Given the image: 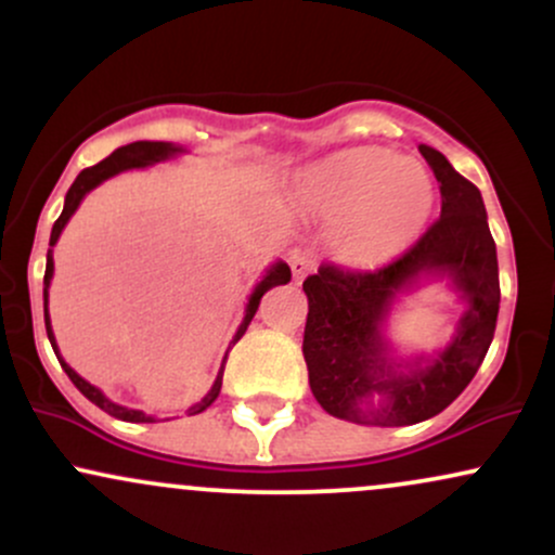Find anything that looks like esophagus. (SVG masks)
<instances>
[{
    "mask_svg": "<svg viewBox=\"0 0 555 555\" xmlns=\"http://www.w3.org/2000/svg\"><path fill=\"white\" fill-rule=\"evenodd\" d=\"M289 266H292V273H295V279H302L305 273H308L310 269H313V256H310V253L297 250L295 256H292Z\"/></svg>",
    "mask_w": 555,
    "mask_h": 555,
    "instance_id": "1",
    "label": "esophagus"
}]
</instances>
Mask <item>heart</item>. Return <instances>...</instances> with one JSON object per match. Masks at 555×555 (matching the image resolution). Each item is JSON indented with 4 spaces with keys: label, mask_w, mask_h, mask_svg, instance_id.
<instances>
[{
    "label": "heart",
    "mask_w": 555,
    "mask_h": 555,
    "mask_svg": "<svg viewBox=\"0 0 555 555\" xmlns=\"http://www.w3.org/2000/svg\"><path fill=\"white\" fill-rule=\"evenodd\" d=\"M297 201L315 219L334 221L336 256L365 266L397 256L423 232L436 190L423 164L386 149H358L305 171Z\"/></svg>",
    "instance_id": "b5f03b06"
}]
</instances>
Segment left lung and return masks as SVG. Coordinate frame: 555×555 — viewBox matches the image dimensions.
I'll use <instances>...</instances> for the list:
<instances>
[{
    "label": "left lung",
    "mask_w": 555,
    "mask_h": 555,
    "mask_svg": "<svg viewBox=\"0 0 555 555\" xmlns=\"http://www.w3.org/2000/svg\"><path fill=\"white\" fill-rule=\"evenodd\" d=\"M420 154L441 184V216L428 232L380 269L323 263L302 282L310 391L328 415L349 423L399 428L436 417L475 378L495 334L499 258L480 190L441 151L420 145ZM423 275L449 278L465 313L441 353L397 363L379 328L396 295Z\"/></svg>",
    "instance_id": "obj_1"
}]
</instances>
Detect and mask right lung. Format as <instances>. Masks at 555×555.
I'll use <instances>...</instances> for the list:
<instances>
[{"mask_svg":"<svg viewBox=\"0 0 555 555\" xmlns=\"http://www.w3.org/2000/svg\"><path fill=\"white\" fill-rule=\"evenodd\" d=\"M177 154H182L180 145L162 143V140H138V143H130V145H122V149H117V151H114L112 156H106L104 162L95 164V167L82 169L80 175H78V180L73 182V188L67 190L65 208H62L60 219L54 221V227H52V237H49L47 273H43V321H47V334H49V341H52L54 354H56V360H60V365L65 367V373L69 375V380H73V384L78 386V391L82 393V397L91 399L95 406H101V410H104V412H109L112 417L125 420V423H154V417L145 415V412H140V410H127V406H122V404H114L112 399H106L104 393L99 391V388L88 384L86 378H80V375L75 373L73 367H69L67 362L60 358V349H56V339H54V331H52V321H49V284H52V276H54V258H52V250H54L56 240H60L62 229H65V224L69 221V216H73L75 211H78L80 201H82V197H86L88 193H91L93 188H99L101 182L109 180V177H114V175H119V171L149 167V164L164 162V158L177 156ZM289 279H292V271H289V266L284 263V260H279V263H273L271 269L266 271V276L260 279L256 289H253L250 299H247L245 318H242V323H240L237 334H234V339L229 341V349H232L234 344H237V341L242 339V334H245L247 326H250L253 315H256V310H258V305H260V297H263L266 292H269V289H273V286L286 284V282H289ZM229 349H227V354H229ZM227 354H224V360H221V371H219V375H216V380H214L211 391H208L206 397H203L201 401H197V404L190 406L188 415H197V412L208 410V406H211L214 401H216V397H219V391H221V378H224V362H227Z\"/></svg>","mask_w":555,"mask_h":555,"instance_id":"add662e5","label":"right lung"}]
</instances>
